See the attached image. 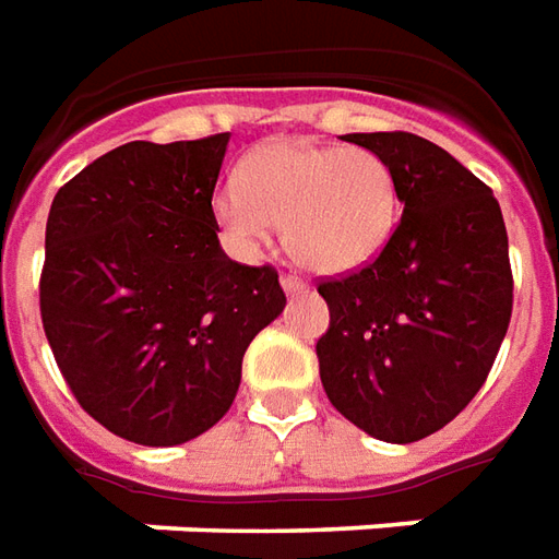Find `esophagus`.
Returning <instances> with one entry per match:
<instances>
[{"instance_id":"34e87169","label":"esophagus","mask_w":559,"mask_h":559,"mask_svg":"<svg viewBox=\"0 0 559 559\" xmlns=\"http://www.w3.org/2000/svg\"><path fill=\"white\" fill-rule=\"evenodd\" d=\"M281 287H284V294L296 296V294H306V287H309V284H306L302 278H296V275H281Z\"/></svg>"}]
</instances>
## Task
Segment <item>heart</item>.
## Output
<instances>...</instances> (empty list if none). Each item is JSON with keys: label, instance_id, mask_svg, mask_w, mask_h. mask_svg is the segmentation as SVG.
Here are the masks:
<instances>
[{"label": "heart", "instance_id": "heart-1", "mask_svg": "<svg viewBox=\"0 0 559 559\" xmlns=\"http://www.w3.org/2000/svg\"><path fill=\"white\" fill-rule=\"evenodd\" d=\"M219 229L238 248H263L272 226L284 248L318 275H345L373 263L401 219L397 177L367 146L275 140L250 152L238 186L211 201Z\"/></svg>", "mask_w": 559, "mask_h": 559}]
</instances>
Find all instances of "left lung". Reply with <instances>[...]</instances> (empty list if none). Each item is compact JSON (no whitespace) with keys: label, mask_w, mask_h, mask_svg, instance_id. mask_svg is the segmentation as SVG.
Segmentation results:
<instances>
[{"label":"left lung","mask_w":559,"mask_h":559,"mask_svg":"<svg viewBox=\"0 0 559 559\" xmlns=\"http://www.w3.org/2000/svg\"><path fill=\"white\" fill-rule=\"evenodd\" d=\"M397 177L404 216L360 272L328 278L318 367L330 404L370 438L413 443L453 423L499 355L514 278L492 189L425 136L345 134Z\"/></svg>","instance_id":"obj_1"}]
</instances>
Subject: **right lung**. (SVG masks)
Wrapping results in <instances>:
<instances>
[{"label": "right lung", "mask_w": 559, "mask_h": 559, "mask_svg": "<svg viewBox=\"0 0 559 559\" xmlns=\"http://www.w3.org/2000/svg\"><path fill=\"white\" fill-rule=\"evenodd\" d=\"M226 146L229 134L134 140L51 201L41 328L82 409L143 447L214 428L248 345L287 302L272 265L219 248L211 199Z\"/></svg>", "instance_id": "add662e5"}]
</instances>
